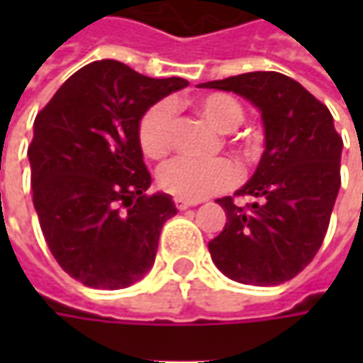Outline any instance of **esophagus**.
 Instances as JSON below:
<instances>
[{
    "instance_id": "1",
    "label": "esophagus",
    "mask_w": 363,
    "mask_h": 363,
    "mask_svg": "<svg viewBox=\"0 0 363 363\" xmlns=\"http://www.w3.org/2000/svg\"><path fill=\"white\" fill-rule=\"evenodd\" d=\"M175 208L177 210H188L189 206H196L198 202H191V200H184V198H175Z\"/></svg>"
}]
</instances>
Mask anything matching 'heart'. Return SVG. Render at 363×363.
Wrapping results in <instances>:
<instances>
[{
	"instance_id": "b5f03b06",
	"label": "heart",
	"mask_w": 363,
	"mask_h": 363,
	"mask_svg": "<svg viewBox=\"0 0 363 363\" xmlns=\"http://www.w3.org/2000/svg\"><path fill=\"white\" fill-rule=\"evenodd\" d=\"M196 108L220 133L234 131L244 121L242 105L226 92L203 94L202 99H198ZM172 131H174V103L160 101L139 121L137 139L141 151L151 160L165 157L172 147ZM240 153L244 157H250L252 145L240 143ZM236 179H238V169L226 157L208 161L177 157L165 163L157 174V182L167 194L191 202L208 198L222 189H228Z\"/></svg>"
}]
</instances>
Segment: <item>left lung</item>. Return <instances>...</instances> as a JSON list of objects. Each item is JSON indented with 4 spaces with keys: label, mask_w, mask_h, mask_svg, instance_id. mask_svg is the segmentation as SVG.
<instances>
[{
    "label": "left lung",
    "mask_w": 363,
    "mask_h": 363,
    "mask_svg": "<svg viewBox=\"0 0 363 363\" xmlns=\"http://www.w3.org/2000/svg\"><path fill=\"white\" fill-rule=\"evenodd\" d=\"M236 92L260 111L264 153L238 189L252 196L246 208L230 196L216 200L226 226L208 248L228 279L242 285H281L297 277L325 238L342 186L343 141L323 103L281 72H246L198 84Z\"/></svg>",
    "instance_id": "1"
}]
</instances>
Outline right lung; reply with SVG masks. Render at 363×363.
Here are the masks:
<instances>
[{"label": "right lung", "instance_id": "obj_1", "mask_svg": "<svg viewBox=\"0 0 363 363\" xmlns=\"http://www.w3.org/2000/svg\"><path fill=\"white\" fill-rule=\"evenodd\" d=\"M184 78H149L117 60L82 66L34 121L28 147L40 228L54 258L82 285L125 289L155 262L172 196L145 194L151 175L139 121Z\"/></svg>", "mask_w": 363, "mask_h": 363}]
</instances>
